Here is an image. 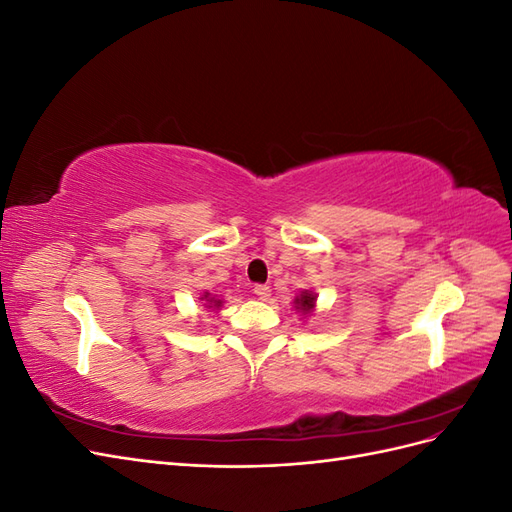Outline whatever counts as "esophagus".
<instances>
[{
  "label": "esophagus",
  "mask_w": 512,
  "mask_h": 512,
  "mask_svg": "<svg viewBox=\"0 0 512 512\" xmlns=\"http://www.w3.org/2000/svg\"><path fill=\"white\" fill-rule=\"evenodd\" d=\"M254 294L260 301H267L271 297V288L267 284H256L254 286Z\"/></svg>",
  "instance_id": "esophagus-1"
}]
</instances>
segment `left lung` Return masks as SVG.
I'll return each instance as SVG.
<instances>
[{
    "instance_id": "obj_1",
    "label": "left lung",
    "mask_w": 512,
    "mask_h": 512,
    "mask_svg": "<svg viewBox=\"0 0 512 512\" xmlns=\"http://www.w3.org/2000/svg\"><path fill=\"white\" fill-rule=\"evenodd\" d=\"M294 303H297V309H301L303 314H307V312H312V309H314L316 297H314V294H309V292H303L301 297H299L297 301H294Z\"/></svg>"
}]
</instances>
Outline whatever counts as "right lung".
I'll return each mask as SVG.
<instances>
[{"label":"right lung","mask_w":512,"mask_h":512,"mask_svg":"<svg viewBox=\"0 0 512 512\" xmlns=\"http://www.w3.org/2000/svg\"><path fill=\"white\" fill-rule=\"evenodd\" d=\"M205 299H207V303H209L207 307H213V305H215V307H220V305H222V301H215V299H211L209 294H205Z\"/></svg>","instance_id":"1"}]
</instances>
